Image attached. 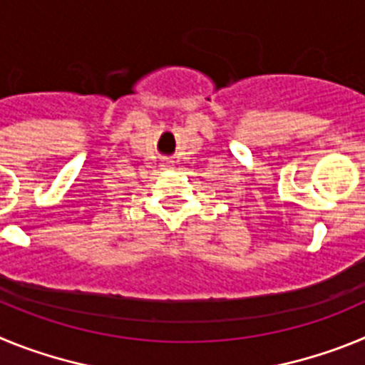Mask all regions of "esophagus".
Returning a JSON list of instances; mask_svg holds the SVG:
<instances>
[{
  "label": "esophagus",
  "mask_w": 365,
  "mask_h": 365,
  "mask_svg": "<svg viewBox=\"0 0 365 365\" xmlns=\"http://www.w3.org/2000/svg\"><path fill=\"white\" fill-rule=\"evenodd\" d=\"M163 166H164V168H166V170H168V168H172V166H173V163H172V160H168V159H164V160H163Z\"/></svg>",
  "instance_id": "1"
}]
</instances>
